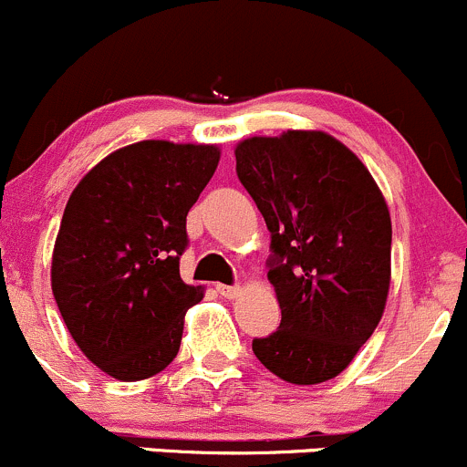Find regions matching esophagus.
Instances as JSON below:
<instances>
[{
	"instance_id": "obj_1",
	"label": "esophagus",
	"mask_w": 467,
	"mask_h": 467,
	"mask_svg": "<svg viewBox=\"0 0 467 467\" xmlns=\"http://www.w3.org/2000/svg\"><path fill=\"white\" fill-rule=\"evenodd\" d=\"M217 291H219V296L225 297V299H234V297L242 296V288H239V286H225V284H219Z\"/></svg>"
}]
</instances>
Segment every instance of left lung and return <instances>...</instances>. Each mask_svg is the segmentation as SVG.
<instances>
[{"label":"left lung","instance_id":"left-lung-1","mask_svg":"<svg viewBox=\"0 0 467 467\" xmlns=\"http://www.w3.org/2000/svg\"><path fill=\"white\" fill-rule=\"evenodd\" d=\"M237 176L271 230L282 322L254 337L257 360L293 385L349 367L376 331L391 279V219L380 188L324 131L253 136L234 150Z\"/></svg>","mask_w":467,"mask_h":467}]
</instances>
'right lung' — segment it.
<instances>
[{
	"mask_svg": "<svg viewBox=\"0 0 467 467\" xmlns=\"http://www.w3.org/2000/svg\"><path fill=\"white\" fill-rule=\"evenodd\" d=\"M217 145L140 140L76 185L51 259L68 333L116 380L156 376L176 358L185 311L203 288L181 279L185 217L219 165Z\"/></svg>",
	"mask_w": 467,
	"mask_h": 467,
	"instance_id": "right-lung-1",
	"label": "right lung"
}]
</instances>
